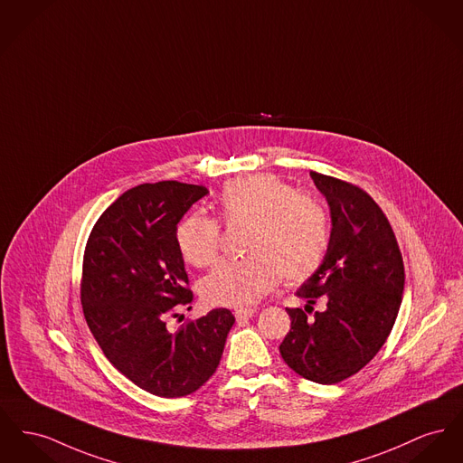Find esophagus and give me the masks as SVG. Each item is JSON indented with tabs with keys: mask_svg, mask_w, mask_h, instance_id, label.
Masks as SVG:
<instances>
[{
	"mask_svg": "<svg viewBox=\"0 0 463 463\" xmlns=\"http://www.w3.org/2000/svg\"><path fill=\"white\" fill-rule=\"evenodd\" d=\"M253 315H255V309H246V307L245 309H236L234 311V317H236L238 324H245Z\"/></svg>",
	"mask_w": 463,
	"mask_h": 463,
	"instance_id": "34e87169",
	"label": "esophagus"
}]
</instances>
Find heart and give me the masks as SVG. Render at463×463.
I'll return each instance as SVG.
<instances>
[{
    "label": "heart",
    "instance_id": "obj_1",
    "mask_svg": "<svg viewBox=\"0 0 463 463\" xmlns=\"http://www.w3.org/2000/svg\"><path fill=\"white\" fill-rule=\"evenodd\" d=\"M217 208L227 223L250 222L243 245L248 255L222 259L203 279L206 302L250 306L271 292L281 276L299 281L320 268L330 223L326 204L317 195L296 192L272 175H250L222 187ZM175 243L187 264L206 268L217 257L220 223L194 212L178 222Z\"/></svg>",
    "mask_w": 463,
    "mask_h": 463
}]
</instances>
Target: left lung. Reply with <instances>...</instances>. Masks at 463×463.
<instances>
[{"label": "left lung", "mask_w": 463, "mask_h": 463, "mask_svg": "<svg viewBox=\"0 0 463 463\" xmlns=\"http://www.w3.org/2000/svg\"><path fill=\"white\" fill-rule=\"evenodd\" d=\"M330 210V240L320 268L298 288L326 309L307 317L287 309L292 326L279 345L287 365L306 380L332 384L365 367L395 324L404 262L392 225L374 199L348 182L309 173Z\"/></svg>", "instance_id": "obj_1"}]
</instances>
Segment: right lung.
<instances>
[{"label": "right lung", "mask_w": 463, "mask_h": 463, "mask_svg": "<svg viewBox=\"0 0 463 463\" xmlns=\"http://www.w3.org/2000/svg\"><path fill=\"white\" fill-rule=\"evenodd\" d=\"M208 189L180 182L124 192L96 222L83 253V317L99 348L141 390L176 399L217 371L234 326L229 309L171 330L169 317L192 302L175 229Z\"/></svg>", "instance_id": "obj_1"}]
</instances>
